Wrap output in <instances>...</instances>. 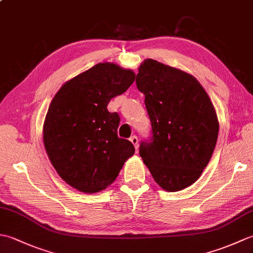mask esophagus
Returning <instances> with one entry per match:
<instances>
[{"instance_id": "34e87169", "label": "esophagus", "mask_w": 253, "mask_h": 253, "mask_svg": "<svg viewBox=\"0 0 253 253\" xmlns=\"http://www.w3.org/2000/svg\"><path fill=\"white\" fill-rule=\"evenodd\" d=\"M130 141H131V143L133 144V146H135V148L138 149V147H139L138 137H137V136H131V137H130Z\"/></svg>"}]
</instances>
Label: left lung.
<instances>
[{"mask_svg":"<svg viewBox=\"0 0 253 253\" xmlns=\"http://www.w3.org/2000/svg\"><path fill=\"white\" fill-rule=\"evenodd\" d=\"M137 88L144 94L152 139L139 153L155 182L166 191H179L199 179L216 146L218 120L201 84L178 68L144 60L138 68Z\"/></svg>","mask_w":253,"mask_h":253,"instance_id":"left-lung-1","label":"left lung"}]
</instances>
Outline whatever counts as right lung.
I'll return each instance as SVG.
<instances>
[{"label":"right lung","mask_w":253,"mask_h":253,"mask_svg":"<svg viewBox=\"0 0 253 253\" xmlns=\"http://www.w3.org/2000/svg\"><path fill=\"white\" fill-rule=\"evenodd\" d=\"M135 78L131 69L99 63L69 79L51 101L43 124L45 151L61 178L78 191L105 189L135 153L129 140L117 136L120 116L106 107Z\"/></svg>","instance_id":"right-lung-1"}]
</instances>
